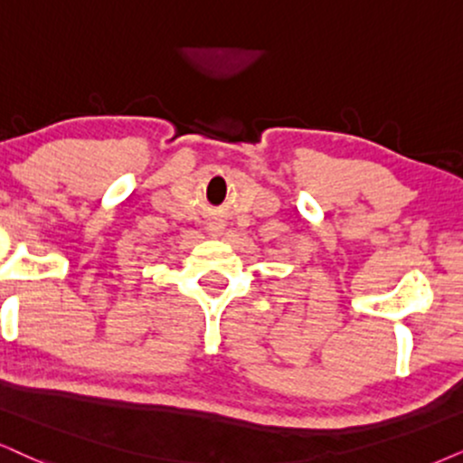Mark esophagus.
I'll return each mask as SVG.
<instances>
[{
	"label": "esophagus",
	"instance_id": "34e87169",
	"mask_svg": "<svg viewBox=\"0 0 463 463\" xmlns=\"http://www.w3.org/2000/svg\"><path fill=\"white\" fill-rule=\"evenodd\" d=\"M207 231L212 232L213 237L222 235V231H224V222H222V220H212V222H209V224H207Z\"/></svg>",
	"mask_w": 463,
	"mask_h": 463
}]
</instances>
